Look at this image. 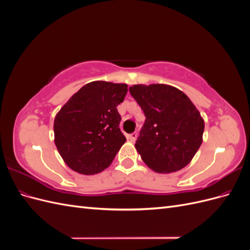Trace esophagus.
I'll return each mask as SVG.
<instances>
[{"mask_svg": "<svg viewBox=\"0 0 250 250\" xmlns=\"http://www.w3.org/2000/svg\"><path fill=\"white\" fill-rule=\"evenodd\" d=\"M137 138H138V133L137 132H133V133H131V134H128L127 135V139H128V141H130V142H135V140H137Z\"/></svg>", "mask_w": 250, "mask_h": 250, "instance_id": "1", "label": "esophagus"}]
</instances>
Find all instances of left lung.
I'll use <instances>...</instances> for the list:
<instances>
[{"instance_id":"8db88e82","label":"left lung","mask_w":250,"mask_h":250,"mask_svg":"<svg viewBox=\"0 0 250 250\" xmlns=\"http://www.w3.org/2000/svg\"><path fill=\"white\" fill-rule=\"evenodd\" d=\"M129 92L146 117L135 142L143 162L157 173L185 168L202 143L204 121L198 109L168 84H135Z\"/></svg>"}]
</instances>
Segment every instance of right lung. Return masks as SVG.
<instances>
[{"label":"right lung","instance_id":"add662e5","mask_svg":"<svg viewBox=\"0 0 250 250\" xmlns=\"http://www.w3.org/2000/svg\"><path fill=\"white\" fill-rule=\"evenodd\" d=\"M127 90L125 83L89 82L57 112L54 142L72 170L93 175L109 167L126 141L117 106Z\"/></svg>","mask_w":250,"mask_h":250}]
</instances>
